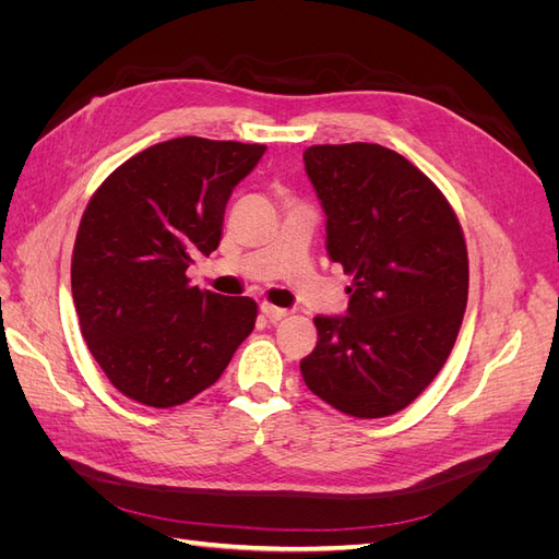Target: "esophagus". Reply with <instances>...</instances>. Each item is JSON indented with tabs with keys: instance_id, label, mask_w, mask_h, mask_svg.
<instances>
[{
	"instance_id": "34e87169",
	"label": "esophagus",
	"mask_w": 559,
	"mask_h": 559,
	"mask_svg": "<svg viewBox=\"0 0 559 559\" xmlns=\"http://www.w3.org/2000/svg\"><path fill=\"white\" fill-rule=\"evenodd\" d=\"M261 312H263L267 319H273V321H277V319L289 314V310L277 308V306H270V302H261Z\"/></svg>"
}]
</instances>
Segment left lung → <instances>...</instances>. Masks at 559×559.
Segmentation results:
<instances>
[{
	"label": "left lung",
	"mask_w": 559,
	"mask_h": 559,
	"mask_svg": "<svg viewBox=\"0 0 559 559\" xmlns=\"http://www.w3.org/2000/svg\"><path fill=\"white\" fill-rule=\"evenodd\" d=\"M326 214V251L352 286L343 317H314L300 361L308 389L352 417L411 405L448 361L468 298V253L438 186L380 144H317L302 154Z\"/></svg>",
	"instance_id": "8db88e82"
}]
</instances>
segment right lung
Wrapping results in <instances>:
<instances>
[{
    "label": "right lung",
    "instance_id": "obj_1",
    "mask_svg": "<svg viewBox=\"0 0 559 559\" xmlns=\"http://www.w3.org/2000/svg\"><path fill=\"white\" fill-rule=\"evenodd\" d=\"M263 144L177 138L140 151L93 193L74 242L83 341L128 399L173 408L212 386L253 331L257 302L191 286L218 247L226 202Z\"/></svg>",
    "mask_w": 559,
    "mask_h": 559
}]
</instances>
